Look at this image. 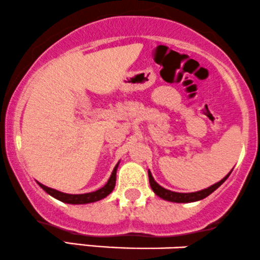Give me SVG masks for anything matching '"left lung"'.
Returning a JSON list of instances; mask_svg holds the SVG:
<instances>
[{"label": "left lung", "mask_w": 260, "mask_h": 260, "mask_svg": "<svg viewBox=\"0 0 260 260\" xmlns=\"http://www.w3.org/2000/svg\"><path fill=\"white\" fill-rule=\"evenodd\" d=\"M233 172V170H231ZM229 175H230V173L228 174L226 176H225L224 179L220 180L219 182H216V184L212 185L210 187L208 188H204L202 191H197V192H191V193H179V192H173L170 190H167V188L161 187L160 185H158L157 182L154 181L153 176H152L151 172L148 170V178H149V185H151L152 190L157 196H159L160 198H163V200L166 201H170V202H176V203H190V202H196V201H200V200H203V198H206L207 196H209L212 192H214L216 188L220 186L222 182L225 181L229 178Z\"/></svg>", "instance_id": "left-lung-1"}]
</instances>
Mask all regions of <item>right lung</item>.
I'll use <instances>...</instances> for the list:
<instances>
[{
	"instance_id": "1",
	"label": "right lung",
	"mask_w": 260,
	"mask_h": 260,
	"mask_svg": "<svg viewBox=\"0 0 260 260\" xmlns=\"http://www.w3.org/2000/svg\"><path fill=\"white\" fill-rule=\"evenodd\" d=\"M119 163L115 166L114 169H113V173L111 175V178L108 179L107 184L101 187L100 190L94 191V192H88V193H82V194H69V193H64V192L53 190V188L47 187V186L40 184V187L42 190L47 192L48 194H51L52 197L57 198L58 201L64 203H69V204H85V203H92V202H97V201L102 200L108 196L109 193L113 191L115 186V180H117V169H118Z\"/></svg>"
}]
</instances>
